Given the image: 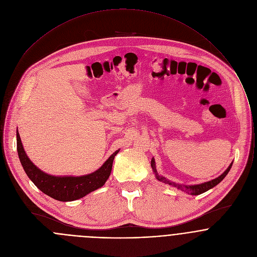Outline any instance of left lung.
I'll list each match as a JSON object with an SVG mask.
<instances>
[{
	"label": "left lung",
	"instance_id": "left-lung-1",
	"mask_svg": "<svg viewBox=\"0 0 257 257\" xmlns=\"http://www.w3.org/2000/svg\"><path fill=\"white\" fill-rule=\"evenodd\" d=\"M231 165H232V163H230V165L227 167V169H226L220 176H219L218 178H216V179H213V180H211V181H209V182H205V183L198 184V185H188V186H187V185H181V184L171 182L170 180L166 179L165 177L159 175V174L157 173V170H156V167H155L154 158L151 159V167H152V170H153V172H154V174H155V177H156V179H157L158 181L163 182V183L168 184V185H171V186H173V187H176L177 189H180V190H182V191L188 193V194H191V195H200V194L205 193L206 191L212 189V188L215 187L216 185H218V184L220 183V181L226 176V174L228 173V171H229L230 168H231Z\"/></svg>",
	"mask_w": 257,
	"mask_h": 257
}]
</instances>
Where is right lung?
I'll list each match as a JSON object with an SVG mask.
<instances>
[{"mask_svg":"<svg viewBox=\"0 0 257 257\" xmlns=\"http://www.w3.org/2000/svg\"><path fill=\"white\" fill-rule=\"evenodd\" d=\"M17 149L21 160V163L29 176V178L34 182L37 188L46 194L47 196L61 201L69 202L83 198L87 194L101 188L110 175L112 161L114 156L119 151H114L107 161L95 172L83 175L79 177L74 176H53L44 173L30 160L17 131Z\"/></svg>","mask_w":257,"mask_h":257,"instance_id":"obj_1","label":"right lung"}]
</instances>
